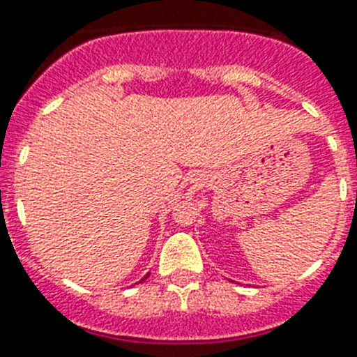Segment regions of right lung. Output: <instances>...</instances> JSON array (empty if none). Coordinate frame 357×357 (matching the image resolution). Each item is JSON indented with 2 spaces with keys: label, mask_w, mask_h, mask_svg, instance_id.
<instances>
[{
  "label": "right lung",
  "mask_w": 357,
  "mask_h": 357,
  "mask_svg": "<svg viewBox=\"0 0 357 357\" xmlns=\"http://www.w3.org/2000/svg\"><path fill=\"white\" fill-rule=\"evenodd\" d=\"M146 279H147V275H146V278H144V279H142V281H146ZM142 281H140V282H142Z\"/></svg>",
  "instance_id": "right-lung-1"
}]
</instances>
